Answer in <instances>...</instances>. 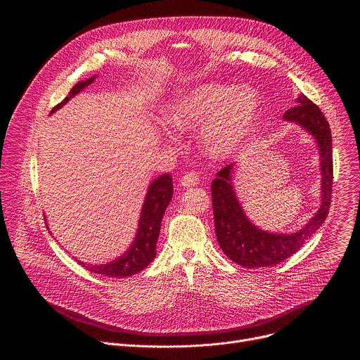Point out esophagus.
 Here are the masks:
<instances>
[{
    "instance_id": "34e87169",
    "label": "esophagus",
    "mask_w": 360,
    "mask_h": 360,
    "mask_svg": "<svg viewBox=\"0 0 360 360\" xmlns=\"http://www.w3.org/2000/svg\"><path fill=\"white\" fill-rule=\"evenodd\" d=\"M198 184H199V176H198L196 172H188L181 179V185L184 188H192V186H195Z\"/></svg>"
}]
</instances>
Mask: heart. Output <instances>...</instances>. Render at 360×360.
I'll use <instances>...</instances> for the list:
<instances>
[{
	"label": "heart",
	"mask_w": 360,
	"mask_h": 360,
	"mask_svg": "<svg viewBox=\"0 0 360 360\" xmlns=\"http://www.w3.org/2000/svg\"><path fill=\"white\" fill-rule=\"evenodd\" d=\"M261 99L249 86L210 82L199 85L171 105L168 124L182 132L205 128L203 145L212 158L224 160L248 141L259 115Z\"/></svg>",
	"instance_id": "obj_1"
}]
</instances>
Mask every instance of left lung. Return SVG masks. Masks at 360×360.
<instances>
[{
    "mask_svg": "<svg viewBox=\"0 0 360 360\" xmlns=\"http://www.w3.org/2000/svg\"><path fill=\"white\" fill-rule=\"evenodd\" d=\"M293 108L283 114V120L296 122L309 132L319 146L322 169V203L315 217L295 233H271L256 228L245 215L232 185L233 164L222 168L212 181V208L215 233L224 253L235 264L245 268L274 266L309 239L325 222L332 200L333 160L332 134L329 122L318 105L300 94Z\"/></svg>",
    "mask_w": 360,
    "mask_h": 360,
    "instance_id": "left-lung-1",
    "label": "left lung"
}]
</instances>
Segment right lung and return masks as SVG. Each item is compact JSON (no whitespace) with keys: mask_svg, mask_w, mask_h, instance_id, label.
Wrapping results in <instances>:
<instances>
[{"mask_svg":"<svg viewBox=\"0 0 360 360\" xmlns=\"http://www.w3.org/2000/svg\"><path fill=\"white\" fill-rule=\"evenodd\" d=\"M94 79H95V75L75 84L70 91L68 96H65V99L61 102V104L54 107L51 114L60 110L63 105H65L72 96H75L85 86L92 84ZM172 193H174V186H172V176L169 174H164L157 179H153L148 188V192L142 205L141 217H139L138 232L129 249L122 256H120L118 259L107 265L104 264L85 265L81 261H78V264L85 266L88 271L94 274L104 275L108 278H127L143 271L153 261V258H155L157 255V240L161 231V221L167 207L172 199Z\"/></svg>","mask_w":360,"mask_h":360,"instance_id":"add662e5","label":"right lung"}]
</instances>
